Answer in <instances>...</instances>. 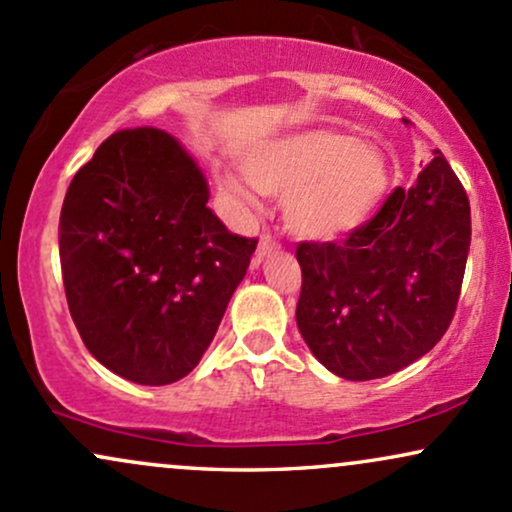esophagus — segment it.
Wrapping results in <instances>:
<instances>
[{
    "label": "esophagus",
    "mask_w": 512,
    "mask_h": 512,
    "mask_svg": "<svg viewBox=\"0 0 512 512\" xmlns=\"http://www.w3.org/2000/svg\"><path fill=\"white\" fill-rule=\"evenodd\" d=\"M275 249H278V242H275V239L270 237V234H263V237L258 239V246H256V258H254V261H256V263H261L263 258L273 254Z\"/></svg>",
    "instance_id": "34e87169"
}]
</instances>
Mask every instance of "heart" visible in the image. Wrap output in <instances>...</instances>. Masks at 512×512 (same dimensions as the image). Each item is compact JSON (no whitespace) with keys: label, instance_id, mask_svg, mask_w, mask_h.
<instances>
[{"label":"heart","instance_id":"b5f03b06","mask_svg":"<svg viewBox=\"0 0 512 512\" xmlns=\"http://www.w3.org/2000/svg\"><path fill=\"white\" fill-rule=\"evenodd\" d=\"M244 172H218L220 194L244 210L258 194L285 198V225L309 242H335L376 215L393 174L381 150L347 131L311 129L251 148Z\"/></svg>","mask_w":512,"mask_h":512}]
</instances>
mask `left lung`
<instances>
[{"label": "left lung", "mask_w": 512, "mask_h": 512, "mask_svg": "<svg viewBox=\"0 0 512 512\" xmlns=\"http://www.w3.org/2000/svg\"><path fill=\"white\" fill-rule=\"evenodd\" d=\"M470 201L434 150L412 189L342 244L302 242L299 333L314 357L347 381L405 369L443 338L470 254Z\"/></svg>", "instance_id": "8db88e82"}]
</instances>
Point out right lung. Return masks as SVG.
Listing matches in <instances>:
<instances>
[{"mask_svg": "<svg viewBox=\"0 0 512 512\" xmlns=\"http://www.w3.org/2000/svg\"><path fill=\"white\" fill-rule=\"evenodd\" d=\"M206 174L167 131L124 129L71 179L59 215L66 302L112 374L167 386L213 342L256 239L208 208Z\"/></svg>", "mask_w": 512, "mask_h": 512, "instance_id": "add662e5", "label": "right lung"}]
</instances>
